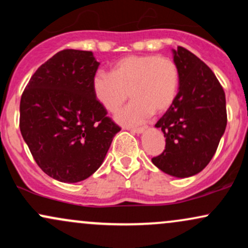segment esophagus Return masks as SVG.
<instances>
[{
    "mask_svg": "<svg viewBox=\"0 0 248 248\" xmlns=\"http://www.w3.org/2000/svg\"><path fill=\"white\" fill-rule=\"evenodd\" d=\"M147 129V127H140V128H132L130 129V132L134 133V134H142L144 132V130Z\"/></svg>",
    "mask_w": 248,
    "mask_h": 248,
    "instance_id": "34e87169",
    "label": "esophagus"
}]
</instances>
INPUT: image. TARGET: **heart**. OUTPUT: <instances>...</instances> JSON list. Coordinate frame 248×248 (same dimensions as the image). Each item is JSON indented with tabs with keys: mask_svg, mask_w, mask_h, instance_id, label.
Instances as JSON below:
<instances>
[{
	"mask_svg": "<svg viewBox=\"0 0 248 248\" xmlns=\"http://www.w3.org/2000/svg\"><path fill=\"white\" fill-rule=\"evenodd\" d=\"M179 72L169 57L154 55L128 56L113 65L110 73L93 77L95 100L108 113L119 110L128 96L134 100L115 116L122 126H138L153 113L170 108L177 94Z\"/></svg>",
	"mask_w": 248,
	"mask_h": 248,
	"instance_id": "obj_1",
	"label": "heart"
}]
</instances>
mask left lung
<instances>
[{
    "mask_svg": "<svg viewBox=\"0 0 248 248\" xmlns=\"http://www.w3.org/2000/svg\"><path fill=\"white\" fill-rule=\"evenodd\" d=\"M179 72L178 93L156 128L166 149L152 158L168 175L186 178L201 172L217 150L227 124L225 92L211 69L193 53L172 50Z\"/></svg>",
    "mask_w": 248,
    "mask_h": 248,
    "instance_id": "8db88e82",
    "label": "left lung"
}]
</instances>
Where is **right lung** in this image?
Segmentation results:
<instances>
[{"instance_id": "add662e5", "label": "right lung", "mask_w": 248, "mask_h": 248, "mask_svg": "<svg viewBox=\"0 0 248 248\" xmlns=\"http://www.w3.org/2000/svg\"><path fill=\"white\" fill-rule=\"evenodd\" d=\"M93 52L62 50L38 67L19 104V129L38 167L77 183L100 168L121 128L95 100Z\"/></svg>"}]
</instances>
